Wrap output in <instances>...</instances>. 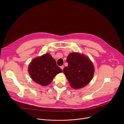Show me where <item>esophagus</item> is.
Instances as JSON below:
<instances>
[{"mask_svg": "<svg viewBox=\"0 0 124 124\" xmlns=\"http://www.w3.org/2000/svg\"><path fill=\"white\" fill-rule=\"evenodd\" d=\"M60 68H61V69L63 70V68H64V66H61V67H60Z\"/></svg>", "mask_w": 124, "mask_h": 124, "instance_id": "34e87169", "label": "esophagus"}]
</instances>
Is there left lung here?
I'll return each instance as SVG.
<instances>
[{"label": "left lung", "mask_w": 124, "mask_h": 124, "mask_svg": "<svg viewBox=\"0 0 124 124\" xmlns=\"http://www.w3.org/2000/svg\"><path fill=\"white\" fill-rule=\"evenodd\" d=\"M66 61L68 66L63 69V72L73 88H81L90 82L94 76V67L89 58L72 52L69 54Z\"/></svg>", "instance_id": "8db88e82"}]
</instances>
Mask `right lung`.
Instances as JSON below:
<instances>
[{"mask_svg": "<svg viewBox=\"0 0 124 124\" xmlns=\"http://www.w3.org/2000/svg\"><path fill=\"white\" fill-rule=\"evenodd\" d=\"M62 72L49 54L34 58L28 66V72L32 80L44 86L49 84L57 74Z\"/></svg>", "mask_w": 124, "mask_h": 124, "instance_id": "1", "label": "right lung"}]
</instances>
